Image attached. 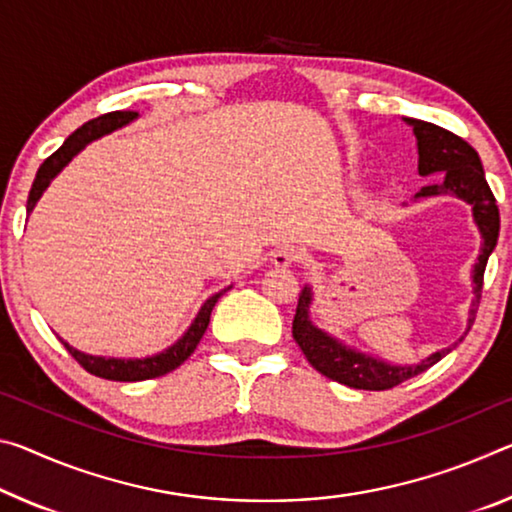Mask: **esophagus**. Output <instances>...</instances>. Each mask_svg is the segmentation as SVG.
<instances>
[{"instance_id": "1", "label": "esophagus", "mask_w": 512, "mask_h": 512, "mask_svg": "<svg viewBox=\"0 0 512 512\" xmlns=\"http://www.w3.org/2000/svg\"><path fill=\"white\" fill-rule=\"evenodd\" d=\"M300 257H303V253H300V248H296V246H280L273 253L271 262L278 266V269H287V266L300 262Z\"/></svg>"}]
</instances>
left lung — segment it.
<instances>
[{
	"instance_id": "left-lung-1",
	"label": "left lung",
	"mask_w": 512,
	"mask_h": 512,
	"mask_svg": "<svg viewBox=\"0 0 512 512\" xmlns=\"http://www.w3.org/2000/svg\"><path fill=\"white\" fill-rule=\"evenodd\" d=\"M405 125L412 127V134L417 139V152H419V175L433 177V184L421 186V191L415 193V200L433 198V196H456L465 200L472 207L474 223L481 232V255H478L474 269H472V282H474V298L469 305L467 328L462 337L467 335L469 328L474 326L478 300H481L483 289V273L488 257L492 255L494 246L499 239V207L494 200L488 182H485L483 164L478 152L462 141L460 136L446 132V129L437 127L433 123H424V120L403 118ZM312 303L314 291L310 285L300 289L298 307L294 316V339L305 353L307 362L323 373L330 380H337L346 387L353 389H389L394 385L403 383V380L419 376L421 371L431 369L433 364L440 362L451 348H442L426 360L417 364H392L387 360L373 358L369 353H362L358 348L344 344L342 339L328 335L326 330L314 326L312 321ZM460 337V339H462Z\"/></svg>"
}]
</instances>
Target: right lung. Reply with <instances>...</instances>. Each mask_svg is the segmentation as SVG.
Returning <instances> with one entry per match:
<instances>
[{
  "label": "right lung",
  "mask_w": 512,
  "mask_h": 512,
  "mask_svg": "<svg viewBox=\"0 0 512 512\" xmlns=\"http://www.w3.org/2000/svg\"><path fill=\"white\" fill-rule=\"evenodd\" d=\"M136 116H139V113H134V111H113V113H107V116L88 120V123L81 125L77 132H72L68 139L63 141L61 148L56 150L52 157H47L43 164H40L36 180H34V184H31V191H29L27 212L29 214L34 212L36 202L40 200V196H43L47 186H50V182L70 164L72 159L77 157L81 150L86 148L88 143H93L97 139H102V136H107L111 132H116V129L129 125L132 120H136ZM230 287L221 289L218 294L209 296L205 303H202V307L196 314V319L191 321V326L186 328L184 335L177 339L175 344H170L161 353L148 355V358H102V355L77 351L75 346L63 342V339L61 342L68 348L72 358H75L86 371H91L93 376H100L107 380H120V383H136V380L159 378V376H164V373L180 367V364L189 358L193 351H196V346L200 344V339H202V335H205V330L209 326V316H212L214 305Z\"/></svg>",
  "instance_id": "obj_1"
}]
</instances>
